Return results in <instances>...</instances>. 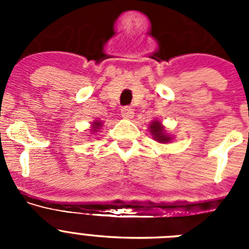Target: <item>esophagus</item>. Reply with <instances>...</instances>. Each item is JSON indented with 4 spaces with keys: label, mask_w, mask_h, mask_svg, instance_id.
I'll use <instances>...</instances> for the list:
<instances>
[{
    "label": "esophagus",
    "mask_w": 249,
    "mask_h": 249,
    "mask_svg": "<svg viewBox=\"0 0 249 249\" xmlns=\"http://www.w3.org/2000/svg\"><path fill=\"white\" fill-rule=\"evenodd\" d=\"M121 114H122V117L126 118V120H132L133 116H135V112H133V109H132L131 107H124V108H122V111H121Z\"/></svg>",
    "instance_id": "34e87169"
}]
</instances>
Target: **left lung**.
<instances>
[{"mask_svg":"<svg viewBox=\"0 0 249 249\" xmlns=\"http://www.w3.org/2000/svg\"><path fill=\"white\" fill-rule=\"evenodd\" d=\"M148 131L149 133H151L152 138L160 144L169 143V142H172V140L175 138L172 135L167 133L166 128H164V126L162 124V122L158 120L152 121V122L149 123Z\"/></svg>","mask_w":249,"mask_h":249,"instance_id":"1","label":"left lung"}]
</instances>
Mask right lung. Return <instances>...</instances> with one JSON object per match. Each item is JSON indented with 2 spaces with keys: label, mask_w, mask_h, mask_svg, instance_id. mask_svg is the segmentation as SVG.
Instances as JSON below:
<instances>
[{
  "label": "right lung",
  "mask_w": 249,
  "mask_h": 249,
  "mask_svg": "<svg viewBox=\"0 0 249 249\" xmlns=\"http://www.w3.org/2000/svg\"><path fill=\"white\" fill-rule=\"evenodd\" d=\"M102 121H93V122L91 123V127H89V131H91L92 135H96L97 132H100V129L102 128Z\"/></svg>",
  "instance_id": "1"
}]
</instances>
